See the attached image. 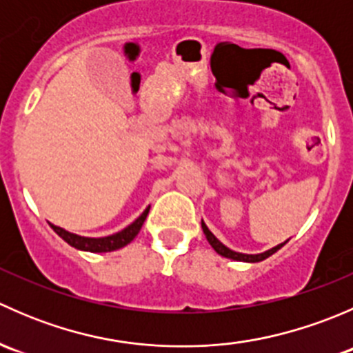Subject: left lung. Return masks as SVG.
<instances>
[{"instance_id":"obj_1","label":"left lung","mask_w":353,"mask_h":353,"mask_svg":"<svg viewBox=\"0 0 353 353\" xmlns=\"http://www.w3.org/2000/svg\"><path fill=\"white\" fill-rule=\"evenodd\" d=\"M201 229H203V234H205L206 241H208L210 245H212L213 249H215L216 252H219L220 256H223V258H229V259H234V261H244V263H258V261H263V259L270 258L272 254H275L276 251H279L280 248H283L288 243V239L285 241V243L275 245V248L268 249V251L265 252H259V254H244V252H237V251H232L230 248H227L225 244L220 243L219 239H216L215 236H213L212 232H210V229L206 227V223L203 222L201 220Z\"/></svg>"}]
</instances>
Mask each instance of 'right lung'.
Masks as SVG:
<instances>
[{"instance_id": "right-lung-1", "label": "right lung", "mask_w": 353, "mask_h": 353, "mask_svg": "<svg viewBox=\"0 0 353 353\" xmlns=\"http://www.w3.org/2000/svg\"><path fill=\"white\" fill-rule=\"evenodd\" d=\"M148 212H150V206L145 208V212L141 213L133 223L124 227V229L119 230V232L112 234V236H105V237H83V236H78V234L68 232V230L63 229V227L54 225V223L51 222H49V225H51V229L54 230V232L58 234L65 243L70 244L71 248L80 249V251H88V252H110V251H116V249L124 248V245L130 244L131 241L138 236L145 219H147Z\"/></svg>"}]
</instances>
